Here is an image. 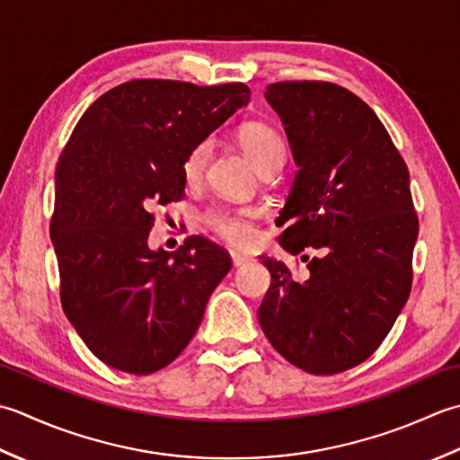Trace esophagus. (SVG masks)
Returning <instances> with one entry per match:
<instances>
[{
    "mask_svg": "<svg viewBox=\"0 0 460 460\" xmlns=\"http://www.w3.org/2000/svg\"><path fill=\"white\" fill-rule=\"evenodd\" d=\"M232 264L236 266V268H240V266H246L248 261H252V258L250 256H246V254H240V252H232Z\"/></svg>",
    "mask_w": 460,
    "mask_h": 460,
    "instance_id": "1",
    "label": "esophagus"
}]
</instances>
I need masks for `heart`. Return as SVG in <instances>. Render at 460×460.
<instances>
[{
    "mask_svg": "<svg viewBox=\"0 0 460 460\" xmlns=\"http://www.w3.org/2000/svg\"><path fill=\"white\" fill-rule=\"evenodd\" d=\"M238 140L250 156V161L258 168V172L271 166H282L286 158V145L271 125L260 123V120L243 123L238 130ZM208 156L210 140L196 143L189 155L184 156L182 174L189 181H196L202 174ZM254 218L256 210L248 208V206H238V208L222 206V208H214L206 214V224H208L212 232H217L220 238L234 243V246H246V243L254 240Z\"/></svg>",
    "mask_w": 460,
    "mask_h": 460,
    "instance_id": "obj_1",
    "label": "heart"
}]
</instances>
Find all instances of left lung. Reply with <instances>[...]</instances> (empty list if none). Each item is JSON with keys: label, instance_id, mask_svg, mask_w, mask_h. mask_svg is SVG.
<instances>
[{"label": "left lung", "instance_id": "1", "mask_svg": "<svg viewBox=\"0 0 460 460\" xmlns=\"http://www.w3.org/2000/svg\"><path fill=\"white\" fill-rule=\"evenodd\" d=\"M266 101L299 166L276 220L279 243L322 256L302 282L260 256L271 284L258 320L296 367L341 373L379 348L411 294L419 218L409 171L373 109L335 83H271Z\"/></svg>", "mask_w": 460, "mask_h": 460}]
</instances>
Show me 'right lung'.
I'll use <instances>...</instances> for the list:
<instances>
[{
  "label": "right lung",
  "instance_id": "add662e5",
  "mask_svg": "<svg viewBox=\"0 0 460 460\" xmlns=\"http://www.w3.org/2000/svg\"><path fill=\"white\" fill-rule=\"evenodd\" d=\"M248 101L243 83L135 79L75 125L55 171L51 242L63 312L109 367L148 375L174 361L230 271L208 238L153 252L148 232L153 208L184 196V156Z\"/></svg>",
  "mask_w": 460,
  "mask_h": 460
}]
</instances>
